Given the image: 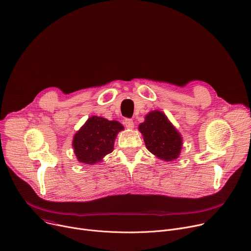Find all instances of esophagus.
Segmentation results:
<instances>
[{
    "label": "esophagus",
    "mask_w": 251,
    "mask_h": 251,
    "mask_svg": "<svg viewBox=\"0 0 251 251\" xmlns=\"http://www.w3.org/2000/svg\"><path fill=\"white\" fill-rule=\"evenodd\" d=\"M125 126H126L127 128H133V126H134L132 120H129V119L125 120Z\"/></svg>",
    "instance_id": "34e87169"
}]
</instances>
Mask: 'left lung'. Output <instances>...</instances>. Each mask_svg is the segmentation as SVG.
Masks as SVG:
<instances>
[{"mask_svg":"<svg viewBox=\"0 0 251 251\" xmlns=\"http://www.w3.org/2000/svg\"><path fill=\"white\" fill-rule=\"evenodd\" d=\"M139 129L143 133L147 149L152 155L166 162L179 157L183 145L182 137L164 112L153 110L148 113Z\"/></svg>","mask_w":251,"mask_h":251,"instance_id":"1","label":"left lung"}]
</instances>
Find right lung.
I'll return each instance as SVG.
<instances>
[{
    "instance_id": "right-lung-1",
    "label": "right lung",
    "mask_w": 251,
    "mask_h": 251,
    "mask_svg": "<svg viewBox=\"0 0 251 251\" xmlns=\"http://www.w3.org/2000/svg\"><path fill=\"white\" fill-rule=\"evenodd\" d=\"M123 129V125L117 121L96 115L89 118L73 138L72 147L77 161L86 165L100 162L113 151L114 140Z\"/></svg>"
}]
</instances>
